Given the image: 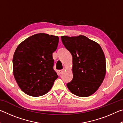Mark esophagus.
<instances>
[{
	"label": "esophagus",
	"mask_w": 123,
	"mask_h": 123,
	"mask_svg": "<svg viewBox=\"0 0 123 123\" xmlns=\"http://www.w3.org/2000/svg\"><path fill=\"white\" fill-rule=\"evenodd\" d=\"M64 70H65V69H62V70H59V73H60V74L63 73V72H64Z\"/></svg>",
	"instance_id": "34e87169"
}]
</instances>
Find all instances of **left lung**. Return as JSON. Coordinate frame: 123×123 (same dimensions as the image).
<instances>
[{
    "mask_svg": "<svg viewBox=\"0 0 123 123\" xmlns=\"http://www.w3.org/2000/svg\"><path fill=\"white\" fill-rule=\"evenodd\" d=\"M61 40L73 57V78L67 86L77 96H90L99 88L105 76L106 66L103 49L98 43L83 35L62 36Z\"/></svg>",
    "mask_w": 123,
    "mask_h": 123,
    "instance_id": "obj_1",
    "label": "left lung"
}]
</instances>
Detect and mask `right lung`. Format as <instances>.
Segmentation results:
<instances>
[{
	"mask_svg": "<svg viewBox=\"0 0 123 123\" xmlns=\"http://www.w3.org/2000/svg\"><path fill=\"white\" fill-rule=\"evenodd\" d=\"M57 36L39 33L18 45L13 57V73L25 94L39 97L47 93L58 75L53 69V53L56 50Z\"/></svg>",
	"mask_w": 123,
	"mask_h": 123,
	"instance_id": "1",
	"label": "right lung"
}]
</instances>
